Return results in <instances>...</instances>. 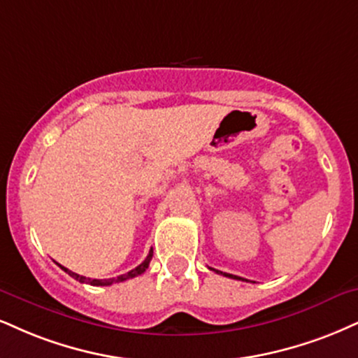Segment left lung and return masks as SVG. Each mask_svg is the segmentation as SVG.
Returning a JSON list of instances; mask_svg holds the SVG:
<instances>
[{
    "mask_svg": "<svg viewBox=\"0 0 358 358\" xmlns=\"http://www.w3.org/2000/svg\"><path fill=\"white\" fill-rule=\"evenodd\" d=\"M210 270H213V268H210ZM215 272H217V273H223V272H220V270H215ZM223 275H225V277L235 278V280H245V278H242V277H236V275H231V273H223Z\"/></svg>",
    "mask_w": 358,
    "mask_h": 358,
    "instance_id": "left-lung-1",
    "label": "left lung"
}]
</instances>
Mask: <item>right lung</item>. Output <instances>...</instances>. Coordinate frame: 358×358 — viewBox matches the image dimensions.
Returning a JSON list of instances; mask_svg holds the SVG:
<instances>
[{
    "label": "right lung",
    "instance_id": "right-lung-1",
    "mask_svg": "<svg viewBox=\"0 0 358 358\" xmlns=\"http://www.w3.org/2000/svg\"><path fill=\"white\" fill-rule=\"evenodd\" d=\"M152 257H153V250H150V253H148V255H146L145 260L141 262V264L138 265L136 268L130 270V272H128V273H124V275H120V277H116V278H105V280H98V278H86V277H83V275H78V273L71 272V270L64 268V266H62V265H59V264H58V265H59V268L64 270V272H66L68 275H70V277H73V278H75V280H78V282H81V283H90V285H93V287H108V285H111V283L124 282V280H128V278H133V277H138V275H141V273H143L145 270L148 268L150 262H152Z\"/></svg>",
    "mask_w": 358,
    "mask_h": 358
}]
</instances>
